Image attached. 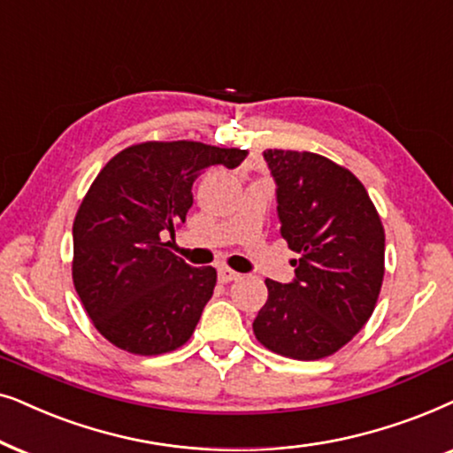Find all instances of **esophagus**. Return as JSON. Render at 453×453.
<instances>
[{
    "instance_id": "1",
    "label": "esophagus",
    "mask_w": 453,
    "mask_h": 453,
    "mask_svg": "<svg viewBox=\"0 0 453 453\" xmlns=\"http://www.w3.org/2000/svg\"><path fill=\"white\" fill-rule=\"evenodd\" d=\"M217 277H219L221 283H230V281H236L240 273H236V271L230 269V267H221L219 273H217Z\"/></svg>"
}]
</instances>
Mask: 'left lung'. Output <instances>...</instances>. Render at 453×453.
<instances>
[{
    "instance_id": "8db88e82",
    "label": "left lung",
    "mask_w": 453,
    "mask_h": 453,
    "mask_svg": "<svg viewBox=\"0 0 453 453\" xmlns=\"http://www.w3.org/2000/svg\"><path fill=\"white\" fill-rule=\"evenodd\" d=\"M277 213L296 280H265L257 340L294 360H319L346 346L375 311L385 275V230L363 182L309 150L267 149Z\"/></svg>"
}]
</instances>
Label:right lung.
<instances>
[{
	"label": "right lung",
	"instance_id": "right-lung-1",
	"mask_svg": "<svg viewBox=\"0 0 453 453\" xmlns=\"http://www.w3.org/2000/svg\"><path fill=\"white\" fill-rule=\"evenodd\" d=\"M246 155L196 141H147L119 150L96 173L72 227V280L107 342L157 357L190 340L217 271L190 267L164 236L186 221L198 173L232 170Z\"/></svg>",
	"mask_w": 453,
	"mask_h": 453
}]
</instances>
